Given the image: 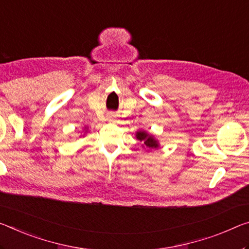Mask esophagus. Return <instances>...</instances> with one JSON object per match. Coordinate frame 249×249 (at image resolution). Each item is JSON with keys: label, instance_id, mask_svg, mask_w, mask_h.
<instances>
[{"label": "esophagus", "instance_id": "esophagus-1", "mask_svg": "<svg viewBox=\"0 0 249 249\" xmlns=\"http://www.w3.org/2000/svg\"><path fill=\"white\" fill-rule=\"evenodd\" d=\"M107 120H108V121H114V120H115V115H114V114H112V113L108 114V115H107Z\"/></svg>", "mask_w": 249, "mask_h": 249}]
</instances>
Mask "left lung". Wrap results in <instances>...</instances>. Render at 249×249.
<instances>
[{
	"instance_id": "1",
	"label": "left lung",
	"mask_w": 249,
	"mask_h": 249,
	"mask_svg": "<svg viewBox=\"0 0 249 249\" xmlns=\"http://www.w3.org/2000/svg\"><path fill=\"white\" fill-rule=\"evenodd\" d=\"M136 136H137V140H140L141 142H143L144 145L146 147L148 148H156L159 144H157V142L153 139V136L148 135L146 132H137L136 133Z\"/></svg>"
}]
</instances>
